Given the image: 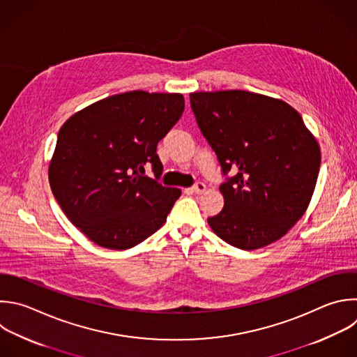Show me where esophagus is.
<instances>
[{"label":"esophagus","mask_w":357,"mask_h":357,"mask_svg":"<svg viewBox=\"0 0 357 357\" xmlns=\"http://www.w3.org/2000/svg\"><path fill=\"white\" fill-rule=\"evenodd\" d=\"M192 192H195V193H197V195H202V193L206 192V185L202 183V182H197L196 185L192 186Z\"/></svg>","instance_id":"obj_1"}]
</instances>
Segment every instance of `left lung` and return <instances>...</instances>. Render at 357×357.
Wrapping results in <instances>:
<instances>
[{
    "mask_svg": "<svg viewBox=\"0 0 357 357\" xmlns=\"http://www.w3.org/2000/svg\"><path fill=\"white\" fill-rule=\"evenodd\" d=\"M189 96L222 174H234L220 186L224 207L208 225L244 251L280 240L311 202L321 164L317 139L282 99L241 89Z\"/></svg>",
    "mask_w": 357,
    "mask_h": 357,
    "instance_id": "obj_1",
    "label": "left lung"
}]
</instances>
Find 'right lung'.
Returning <instances> with one entry per match:
<instances>
[{
	"instance_id": "1",
	"label": "right lung",
	"mask_w": 357,
	"mask_h": 357,
	"mask_svg": "<svg viewBox=\"0 0 357 357\" xmlns=\"http://www.w3.org/2000/svg\"><path fill=\"white\" fill-rule=\"evenodd\" d=\"M182 93L130 91L78 110L61 126L49 164L52 192L67 218L107 250H129L164 225L181 189L162 174L157 144L179 121Z\"/></svg>"
}]
</instances>
